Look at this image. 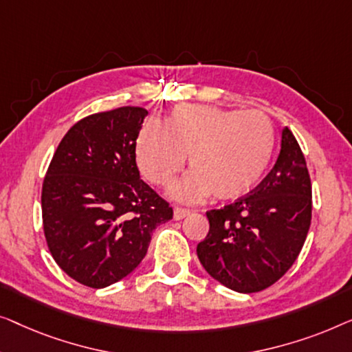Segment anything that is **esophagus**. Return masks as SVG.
Returning a JSON list of instances; mask_svg holds the SVG:
<instances>
[{"instance_id": "1", "label": "esophagus", "mask_w": 352, "mask_h": 352, "mask_svg": "<svg viewBox=\"0 0 352 352\" xmlns=\"http://www.w3.org/2000/svg\"><path fill=\"white\" fill-rule=\"evenodd\" d=\"M191 212L188 209H183V207H175L174 209V220H183L185 217L190 215Z\"/></svg>"}]
</instances>
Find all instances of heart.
<instances>
[{
    "label": "heart",
    "mask_w": 352,
    "mask_h": 352,
    "mask_svg": "<svg viewBox=\"0 0 352 352\" xmlns=\"http://www.w3.org/2000/svg\"><path fill=\"white\" fill-rule=\"evenodd\" d=\"M276 133L260 111L209 105L177 107L162 126L150 122L137 137L135 155L143 175L169 185L190 155L191 172L170 188L172 197L196 202L214 192L230 201L261 182L273 160Z\"/></svg>",
    "instance_id": "b5f03b06"
}]
</instances>
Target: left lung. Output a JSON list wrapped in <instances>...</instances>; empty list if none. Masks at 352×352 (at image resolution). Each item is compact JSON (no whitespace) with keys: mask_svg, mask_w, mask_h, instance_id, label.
Listing matches in <instances>:
<instances>
[{"mask_svg":"<svg viewBox=\"0 0 352 352\" xmlns=\"http://www.w3.org/2000/svg\"><path fill=\"white\" fill-rule=\"evenodd\" d=\"M311 180L301 148L282 129L273 170L247 196L209 210L197 258L215 280L239 294L265 290L298 256L311 225Z\"/></svg>","mask_w":352,"mask_h":352,"instance_id":"left-lung-1","label":"left lung"}]
</instances>
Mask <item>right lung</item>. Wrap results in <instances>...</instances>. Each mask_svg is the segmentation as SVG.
I'll return each mask as SVG.
<instances>
[{
	"instance_id": "right-lung-1",
	"label": "right lung",
	"mask_w": 352,
	"mask_h": 352,
	"mask_svg": "<svg viewBox=\"0 0 352 352\" xmlns=\"http://www.w3.org/2000/svg\"><path fill=\"white\" fill-rule=\"evenodd\" d=\"M145 108L122 107L78 121L57 146L43 183L47 247L65 273L103 289L145 258L172 207L140 178L135 145Z\"/></svg>"
}]
</instances>
